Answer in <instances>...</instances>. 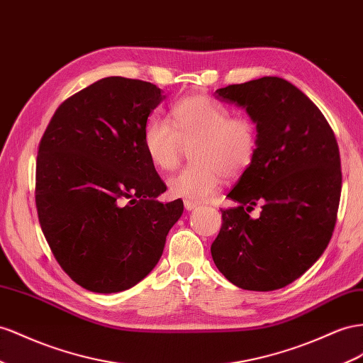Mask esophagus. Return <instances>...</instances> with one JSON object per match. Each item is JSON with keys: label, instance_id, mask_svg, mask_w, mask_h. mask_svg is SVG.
<instances>
[{"label": "esophagus", "instance_id": "obj_1", "mask_svg": "<svg viewBox=\"0 0 363 363\" xmlns=\"http://www.w3.org/2000/svg\"><path fill=\"white\" fill-rule=\"evenodd\" d=\"M197 203H192V201H184V209L186 211H194L195 208H197Z\"/></svg>", "mask_w": 363, "mask_h": 363}]
</instances>
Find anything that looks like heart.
Segmentation results:
<instances>
[{
    "label": "heart",
    "mask_w": 363,
    "mask_h": 363,
    "mask_svg": "<svg viewBox=\"0 0 363 363\" xmlns=\"http://www.w3.org/2000/svg\"><path fill=\"white\" fill-rule=\"evenodd\" d=\"M174 125L154 119L145 128L143 145L159 171L177 168L186 148L192 164L168 182L175 199L200 203L220 189L223 177L246 172L258 152L257 123L246 114L230 116L228 106L204 94L186 96L171 108Z\"/></svg>",
    "instance_id": "heart-1"
}]
</instances>
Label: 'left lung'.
Wrapping results in <instances>:
<instances>
[{"label":"left lung","instance_id":"8db88e82","mask_svg":"<svg viewBox=\"0 0 363 363\" xmlns=\"http://www.w3.org/2000/svg\"><path fill=\"white\" fill-rule=\"evenodd\" d=\"M246 108L259 145L250 168L228 197L211 246L215 266L235 286L272 291L289 286L315 264L337 218L342 171L335 133L299 88L277 76L215 91ZM262 204L258 219L248 213Z\"/></svg>","mask_w":363,"mask_h":363}]
</instances>
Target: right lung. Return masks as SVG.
I'll use <instances>...</instances> for the list:
<instances>
[{"mask_svg": "<svg viewBox=\"0 0 363 363\" xmlns=\"http://www.w3.org/2000/svg\"><path fill=\"white\" fill-rule=\"evenodd\" d=\"M163 99L151 82L104 77L60 105L39 143V224L62 270L90 291L140 282L183 213L180 200L157 201L166 184L143 145Z\"/></svg>", "mask_w": 363, "mask_h": 363, "instance_id": "1", "label": "right lung"}]
</instances>
